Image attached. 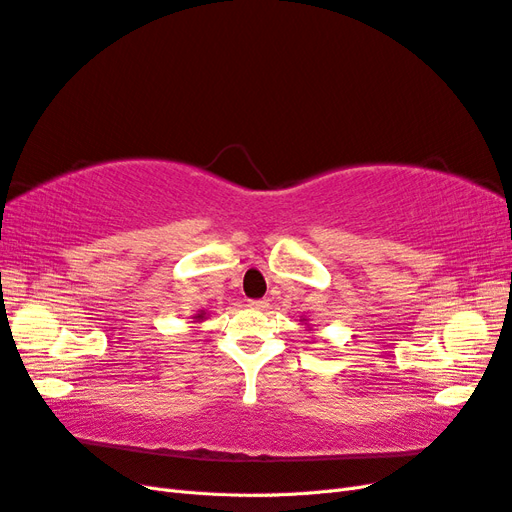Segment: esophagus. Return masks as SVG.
I'll return each mask as SVG.
<instances>
[{
  "label": "esophagus",
  "mask_w": 512,
  "mask_h": 512,
  "mask_svg": "<svg viewBox=\"0 0 512 512\" xmlns=\"http://www.w3.org/2000/svg\"><path fill=\"white\" fill-rule=\"evenodd\" d=\"M250 307H254V309H267V307H269V301H267V299H252V301H250Z\"/></svg>",
  "instance_id": "34e87169"
}]
</instances>
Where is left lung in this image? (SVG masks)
<instances>
[{"mask_svg":"<svg viewBox=\"0 0 512 512\" xmlns=\"http://www.w3.org/2000/svg\"><path fill=\"white\" fill-rule=\"evenodd\" d=\"M301 322H303V324H305V327H307V329H309V331H312V324H309V322H307V318H301Z\"/></svg>","mask_w":512,"mask_h":512,"instance_id":"left-lung-1","label":"left lung"}]
</instances>
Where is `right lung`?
<instances>
[{
  "label": "right lung",
  "instance_id": "1",
  "mask_svg": "<svg viewBox=\"0 0 512 512\" xmlns=\"http://www.w3.org/2000/svg\"><path fill=\"white\" fill-rule=\"evenodd\" d=\"M203 320H207V312H205V309H198V312L192 316V322H203Z\"/></svg>",
  "mask_w": 512,
  "mask_h": 512
}]
</instances>
